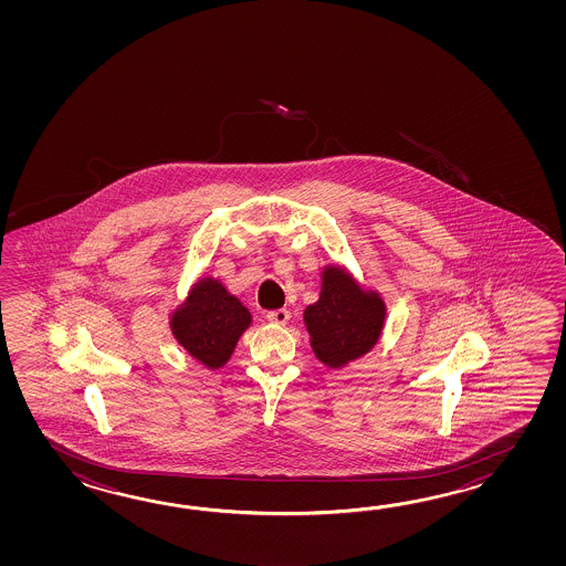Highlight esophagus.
Here are the masks:
<instances>
[{
	"label": "esophagus",
	"mask_w": 566,
	"mask_h": 566,
	"mask_svg": "<svg viewBox=\"0 0 566 566\" xmlns=\"http://www.w3.org/2000/svg\"><path fill=\"white\" fill-rule=\"evenodd\" d=\"M289 317H291L289 310H273V312L266 313V319L271 324L285 325L289 322Z\"/></svg>",
	"instance_id": "34e87169"
}]
</instances>
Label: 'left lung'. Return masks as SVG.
<instances>
[{
    "mask_svg": "<svg viewBox=\"0 0 566 566\" xmlns=\"http://www.w3.org/2000/svg\"><path fill=\"white\" fill-rule=\"evenodd\" d=\"M385 319L382 297L364 291L337 265L325 266L319 300L303 312L313 352L329 368H342L368 354L382 334Z\"/></svg>",
    "mask_w": 566,
    "mask_h": 566,
    "instance_id": "left-lung-1",
    "label": "left lung"
}]
</instances>
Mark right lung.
I'll return each instance as SVG.
<instances>
[{
	"instance_id": "add662e5",
	"label": "right lung",
	"mask_w": 566,
	"mask_h": 566,
	"mask_svg": "<svg viewBox=\"0 0 566 566\" xmlns=\"http://www.w3.org/2000/svg\"><path fill=\"white\" fill-rule=\"evenodd\" d=\"M251 322V312L241 300L230 295L218 279L205 277L193 283L186 301L171 313L169 327L181 348L217 370L230 360Z\"/></svg>"
}]
</instances>
